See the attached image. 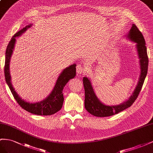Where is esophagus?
Wrapping results in <instances>:
<instances>
[{
  "label": "esophagus",
  "mask_w": 153,
  "mask_h": 153,
  "mask_svg": "<svg viewBox=\"0 0 153 153\" xmlns=\"http://www.w3.org/2000/svg\"><path fill=\"white\" fill-rule=\"evenodd\" d=\"M85 71V69L83 67H82V66L81 65L79 64V65H77V67H76V72H77V73L78 74H81V73L84 72Z\"/></svg>",
  "instance_id": "1"
}]
</instances>
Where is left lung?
I'll use <instances>...</instances> for the list:
<instances>
[{
    "label": "left lung",
    "mask_w": 153,
    "mask_h": 153,
    "mask_svg": "<svg viewBox=\"0 0 153 153\" xmlns=\"http://www.w3.org/2000/svg\"><path fill=\"white\" fill-rule=\"evenodd\" d=\"M128 38L131 41L137 43L136 47L138 58L140 59L139 62L141 69L140 76L139 81L136 88L134 89L133 95L131 96L127 101L120 104V105L107 106L102 104L98 99L88 78L85 77H83L82 81H83L85 92V107L90 114L95 117H105L111 116L130 107L135 101V100L137 99L140 91L142 88L143 82H144L147 74L148 63H149L144 38L136 25L134 24L132 25L131 29H130L129 33L128 34Z\"/></svg>",
    "instance_id": "8db88e82"
}]
</instances>
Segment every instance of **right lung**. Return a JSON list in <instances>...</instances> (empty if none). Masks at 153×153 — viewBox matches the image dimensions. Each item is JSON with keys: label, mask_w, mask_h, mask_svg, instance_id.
I'll list each match as a JSON object with an SVG mask.
<instances>
[{"label": "right lung", "mask_w": 153, "mask_h": 153, "mask_svg": "<svg viewBox=\"0 0 153 153\" xmlns=\"http://www.w3.org/2000/svg\"><path fill=\"white\" fill-rule=\"evenodd\" d=\"M32 24H30L22 29L13 36L10 42H9L6 51L4 75H5L6 81L13 95L22 108L27 111L33 113V114L38 115H51L58 112L62 108L64 101L63 94L62 93L63 90L68 81L76 76V65L73 64L63 70V71L61 73L57 81H56V85L52 92L44 100L36 103H30L22 99L19 95L16 94L11 84L10 72V63L11 55L13 54V51L14 49L16 37L22 35L26 30H27V29L30 28Z\"/></svg>", "instance_id": "right-lung-1"}]
</instances>
